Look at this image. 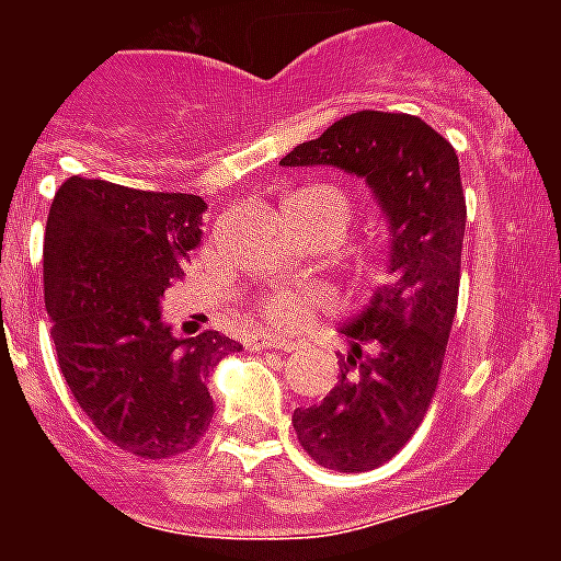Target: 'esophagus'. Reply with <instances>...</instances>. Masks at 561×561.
<instances>
[{"label":"esophagus","mask_w":561,"mask_h":561,"mask_svg":"<svg viewBox=\"0 0 561 561\" xmlns=\"http://www.w3.org/2000/svg\"><path fill=\"white\" fill-rule=\"evenodd\" d=\"M247 346H250V350H288V343L276 341V337H267V334H253V337H247Z\"/></svg>","instance_id":"obj_1"}]
</instances>
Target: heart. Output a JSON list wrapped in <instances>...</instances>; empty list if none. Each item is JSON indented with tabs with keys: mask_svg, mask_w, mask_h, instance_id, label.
<instances>
[{
	"mask_svg": "<svg viewBox=\"0 0 561 561\" xmlns=\"http://www.w3.org/2000/svg\"><path fill=\"white\" fill-rule=\"evenodd\" d=\"M306 192L323 197V201L334 209V215H337L341 229H346V224L352 220L350 194L337 186H311L306 188ZM323 308H325L323 294H317V290H308V288H285V290H273V294L259 299L255 317L262 320L264 332L290 334V332H302L306 325L314 323L317 314H320Z\"/></svg>",
	"mask_w": 561,
	"mask_h": 561,
	"instance_id": "1",
	"label": "heart"
}]
</instances>
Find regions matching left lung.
<instances>
[{"mask_svg":"<svg viewBox=\"0 0 561 561\" xmlns=\"http://www.w3.org/2000/svg\"><path fill=\"white\" fill-rule=\"evenodd\" d=\"M282 165H334L367 180L390 224V282L341 329L352 350L334 390L294 410L299 445L323 469H378L416 434L443 373L466 236L460 160L419 116L360 110Z\"/></svg>","mask_w":561,"mask_h":561,"instance_id":"8db88e82","label":"left lung"}]
</instances>
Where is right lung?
I'll list each match as a JSON object with an SVG mask.
<instances>
[{
  "instance_id": "1",
  "label": "right lung",
  "mask_w": 561,
  "mask_h": 561,
  "mask_svg": "<svg viewBox=\"0 0 561 561\" xmlns=\"http://www.w3.org/2000/svg\"><path fill=\"white\" fill-rule=\"evenodd\" d=\"M197 194L69 178L48 209L43 288L57 364L92 425L122 451L165 460L194 448L215 413L206 375L236 341L174 337L162 294L201 244Z\"/></svg>"
}]
</instances>
